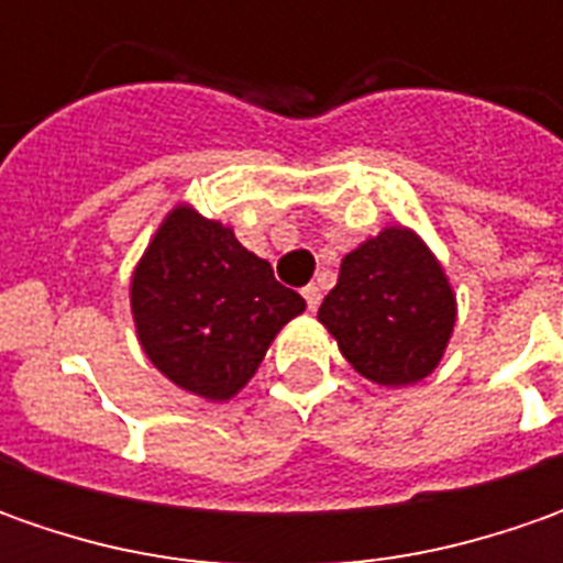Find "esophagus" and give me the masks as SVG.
I'll list each match as a JSON object with an SVG mask.
<instances>
[{
  "label": "esophagus",
  "instance_id": "34e87169",
  "mask_svg": "<svg viewBox=\"0 0 563 563\" xmlns=\"http://www.w3.org/2000/svg\"><path fill=\"white\" fill-rule=\"evenodd\" d=\"M303 300H307V307H310V310H316V307H319V300H322V291H319L316 285H307V288H303Z\"/></svg>",
  "mask_w": 563,
  "mask_h": 563
}]
</instances>
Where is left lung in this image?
Wrapping results in <instances>:
<instances>
[{"label": "left lung", "mask_w": 563, "mask_h": 563, "mask_svg": "<svg viewBox=\"0 0 563 563\" xmlns=\"http://www.w3.org/2000/svg\"><path fill=\"white\" fill-rule=\"evenodd\" d=\"M457 303L442 263L410 228L388 225L341 260L319 322L376 385H413L442 360Z\"/></svg>", "instance_id": "obj_1"}]
</instances>
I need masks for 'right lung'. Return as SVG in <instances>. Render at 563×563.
I'll list each match as a JSON object with an SVG mask.
<instances>
[{
    "label": "right lung",
    "mask_w": 563,
    "mask_h": 563,
    "mask_svg": "<svg viewBox=\"0 0 563 563\" xmlns=\"http://www.w3.org/2000/svg\"><path fill=\"white\" fill-rule=\"evenodd\" d=\"M307 310L234 231L175 206L131 278V313L146 357L178 388L234 398L285 322Z\"/></svg>",
    "instance_id": "right-lung-1"
}]
</instances>
